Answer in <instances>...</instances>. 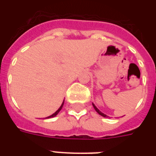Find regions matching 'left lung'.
Wrapping results in <instances>:
<instances>
[{
    "mask_svg": "<svg viewBox=\"0 0 156 156\" xmlns=\"http://www.w3.org/2000/svg\"><path fill=\"white\" fill-rule=\"evenodd\" d=\"M92 105H93V107H94V108H95V111L97 112L98 113L100 114V116H104V117H108V116H107V115H105V114H104V113H103L102 112H100V110H99V109H98L97 108H96V106H95V104H92Z\"/></svg>",
    "mask_w": 156,
    "mask_h": 156,
    "instance_id": "1",
    "label": "left lung"
}]
</instances>
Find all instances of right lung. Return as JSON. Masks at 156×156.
I'll return each mask as SVG.
<instances>
[{"mask_svg": "<svg viewBox=\"0 0 156 156\" xmlns=\"http://www.w3.org/2000/svg\"><path fill=\"white\" fill-rule=\"evenodd\" d=\"M64 101H65V100H64ZM64 101H63V103H62V104H61V107H60V108H59L58 110H57V111L55 112H54V113L52 114V115H51V116H48V117H46V118H51V117H54V116H56V115H57V114L59 113V112L61 111V108H62V107H63V104H64Z\"/></svg>", "mask_w": 156, "mask_h": 156, "instance_id": "1", "label": "right lung"}]
</instances>
